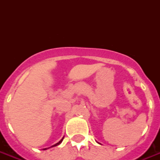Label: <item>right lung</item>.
<instances>
[{
  "mask_svg": "<svg viewBox=\"0 0 160 160\" xmlns=\"http://www.w3.org/2000/svg\"><path fill=\"white\" fill-rule=\"evenodd\" d=\"M63 139H64V137H63V138H62V139H60V141H59V142H58V143H56V144H54V145H53V146H57V145H59V144H61V142H62V140H63Z\"/></svg>",
  "mask_w": 160,
  "mask_h": 160,
  "instance_id": "obj_1",
  "label": "right lung"
}]
</instances>
